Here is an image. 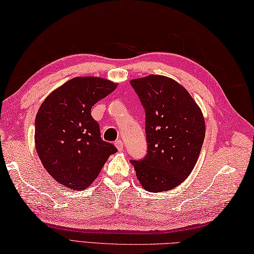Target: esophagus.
<instances>
[{
    "instance_id": "esophagus-1",
    "label": "esophagus",
    "mask_w": 254,
    "mask_h": 254,
    "mask_svg": "<svg viewBox=\"0 0 254 254\" xmlns=\"http://www.w3.org/2000/svg\"><path fill=\"white\" fill-rule=\"evenodd\" d=\"M115 145L117 146L119 152H122V150H123V143H122V141H120V139H118V141H116Z\"/></svg>"
}]
</instances>
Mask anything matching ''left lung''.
<instances>
[{
	"mask_svg": "<svg viewBox=\"0 0 254 254\" xmlns=\"http://www.w3.org/2000/svg\"><path fill=\"white\" fill-rule=\"evenodd\" d=\"M145 109L147 154L131 160L142 187L164 192L191 174L205 137V122L188 90L172 78L148 75L131 80Z\"/></svg>",
	"mask_w": 254,
	"mask_h": 254,
	"instance_id": "1",
	"label": "left lung"
}]
</instances>
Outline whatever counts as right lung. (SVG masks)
I'll return each instance as SVG.
<instances>
[{"label":"right lung","instance_id":"right-lung-1","mask_svg":"<svg viewBox=\"0 0 254 254\" xmlns=\"http://www.w3.org/2000/svg\"><path fill=\"white\" fill-rule=\"evenodd\" d=\"M117 88L100 77H74L47 97L37 112L35 145L46 170L60 185L85 190L118 152L102 141L91 107Z\"/></svg>","mask_w":254,"mask_h":254}]
</instances>
